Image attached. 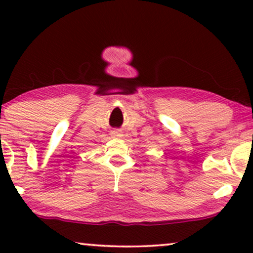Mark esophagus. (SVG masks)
Returning <instances> with one entry per match:
<instances>
[{
  "label": "esophagus",
  "mask_w": 253,
  "mask_h": 253,
  "mask_svg": "<svg viewBox=\"0 0 253 253\" xmlns=\"http://www.w3.org/2000/svg\"><path fill=\"white\" fill-rule=\"evenodd\" d=\"M113 136L114 137H122V133H121L120 132V131H114V132H113Z\"/></svg>",
  "instance_id": "34e87169"
}]
</instances>
